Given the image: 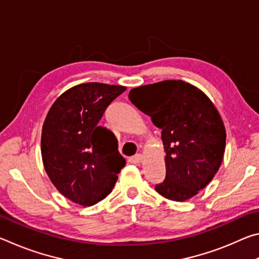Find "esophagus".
Segmentation results:
<instances>
[{
    "mask_svg": "<svg viewBox=\"0 0 259 259\" xmlns=\"http://www.w3.org/2000/svg\"><path fill=\"white\" fill-rule=\"evenodd\" d=\"M142 160H143V155L142 154H136L134 156V161L136 162V163H140V162H142Z\"/></svg>",
    "mask_w": 259,
    "mask_h": 259,
    "instance_id": "1",
    "label": "esophagus"
}]
</instances>
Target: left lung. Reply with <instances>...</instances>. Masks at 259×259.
Returning <instances> with one entry per match:
<instances>
[{
	"mask_svg": "<svg viewBox=\"0 0 259 259\" xmlns=\"http://www.w3.org/2000/svg\"><path fill=\"white\" fill-rule=\"evenodd\" d=\"M129 99L162 130L166 175L156 192L177 202L195 196L224 157L226 130L216 106L198 87L182 80L134 88Z\"/></svg>",
	"mask_w": 259,
	"mask_h": 259,
	"instance_id": "obj_1",
	"label": "left lung"
}]
</instances>
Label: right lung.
Masks as SVG:
<instances>
[{"label":"right lung","mask_w":259,"mask_h":259,"mask_svg":"<svg viewBox=\"0 0 259 259\" xmlns=\"http://www.w3.org/2000/svg\"><path fill=\"white\" fill-rule=\"evenodd\" d=\"M123 85H74L52 104L42 126L41 154L48 177L65 198L90 207L112 192L125 159L111 130L99 126Z\"/></svg>","instance_id":"right-lung-1"}]
</instances>
